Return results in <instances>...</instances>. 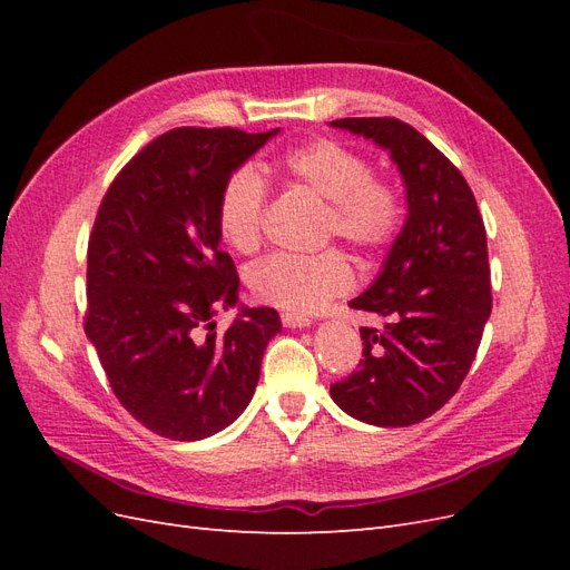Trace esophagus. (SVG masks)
<instances>
[{
    "label": "esophagus",
    "mask_w": 570,
    "mask_h": 570,
    "mask_svg": "<svg viewBox=\"0 0 570 570\" xmlns=\"http://www.w3.org/2000/svg\"><path fill=\"white\" fill-rule=\"evenodd\" d=\"M281 321H283L285 327H306V325H312V318L299 316V314H283Z\"/></svg>",
    "instance_id": "esophagus-1"
}]
</instances>
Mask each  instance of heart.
I'll use <instances>...</instances> for the list:
<instances>
[{
  "label": "heart",
  "instance_id": "b5f03b06",
  "mask_svg": "<svg viewBox=\"0 0 570 570\" xmlns=\"http://www.w3.org/2000/svg\"><path fill=\"white\" fill-rule=\"evenodd\" d=\"M285 176L325 199V237H340L364 256L385 252L404 223L396 187L371 176L358 151L331 137H318L283 157ZM268 189L254 168L230 174L218 195L216 226L230 249L252 254L264 243ZM354 283L352 266L340 249L318 254H271L247 271L252 295L292 314H312Z\"/></svg>",
  "mask_w": 570,
  "mask_h": 570
}]
</instances>
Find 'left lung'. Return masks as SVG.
<instances>
[{
	"mask_svg": "<svg viewBox=\"0 0 570 570\" xmlns=\"http://www.w3.org/2000/svg\"><path fill=\"white\" fill-rule=\"evenodd\" d=\"M331 126L385 147L409 204L377 281L350 302L385 325L361 327L364 358L331 385V396L371 425L421 423L461 387L492 312L485 223L461 170L404 120L340 118Z\"/></svg>",
	"mask_w": 570,
	"mask_h": 570,
	"instance_id": "8db88e82",
	"label": "left lung"
}]
</instances>
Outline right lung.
Masks as SVG:
<instances>
[{
	"label": "right lung",
	"mask_w": 570,
	"mask_h": 570,
	"mask_svg": "<svg viewBox=\"0 0 570 570\" xmlns=\"http://www.w3.org/2000/svg\"><path fill=\"white\" fill-rule=\"evenodd\" d=\"M271 132L174 128L118 170L88 243L85 333L116 400L168 440L193 442L230 425L249 404L275 308L237 304V271L218 249V195Z\"/></svg>",
	"instance_id": "obj_1"
}]
</instances>
